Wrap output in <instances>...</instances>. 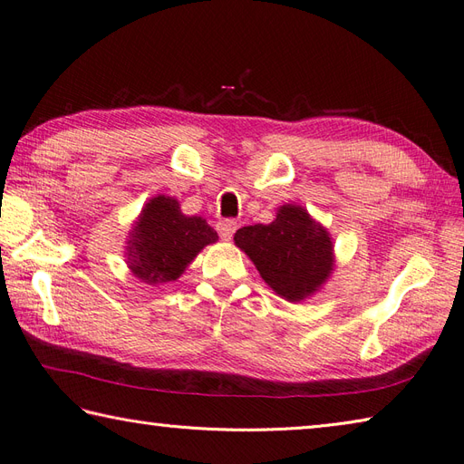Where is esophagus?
<instances>
[{"mask_svg":"<svg viewBox=\"0 0 464 464\" xmlns=\"http://www.w3.org/2000/svg\"><path fill=\"white\" fill-rule=\"evenodd\" d=\"M236 230H237V222L232 218H224V220L217 222V232L224 242H230Z\"/></svg>","mask_w":464,"mask_h":464,"instance_id":"obj_1","label":"esophagus"}]
</instances>
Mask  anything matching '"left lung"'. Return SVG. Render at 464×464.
Returning <instances> with one entry per match:
<instances>
[{"label": "left lung", "instance_id": "8db88e82", "mask_svg": "<svg viewBox=\"0 0 464 464\" xmlns=\"http://www.w3.org/2000/svg\"><path fill=\"white\" fill-rule=\"evenodd\" d=\"M234 242L266 286L292 304L314 296L334 273L333 237L302 205L278 207L271 224L244 227Z\"/></svg>", "mask_w": 464, "mask_h": 464}]
</instances>
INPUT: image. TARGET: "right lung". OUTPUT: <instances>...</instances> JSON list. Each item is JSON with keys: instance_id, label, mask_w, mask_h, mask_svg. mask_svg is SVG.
I'll return each mask as SVG.
<instances>
[{"instance_id": "add662e5", "label": "right lung", "mask_w": 464, "mask_h": 464, "mask_svg": "<svg viewBox=\"0 0 464 464\" xmlns=\"http://www.w3.org/2000/svg\"><path fill=\"white\" fill-rule=\"evenodd\" d=\"M218 240L203 217L181 213L170 195H154L131 224L125 263L133 276L149 286L174 283L199 251Z\"/></svg>"}]
</instances>
